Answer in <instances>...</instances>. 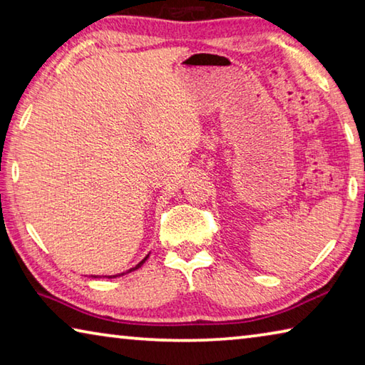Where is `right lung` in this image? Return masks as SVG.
<instances>
[{
    "label": "right lung",
    "instance_id": "add662e5",
    "mask_svg": "<svg viewBox=\"0 0 365 365\" xmlns=\"http://www.w3.org/2000/svg\"><path fill=\"white\" fill-rule=\"evenodd\" d=\"M146 259H148V256H146V257H145V259H143V261H141V262H138V264H137V265H135V267H132V269H130V270H127V272H132V270H137V269H138V267H141V265H143V262H145V261H146ZM123 274H125V272H123ZM123 274H119V275H123ZM119 275H109V277H108V279H114V277H119ZM95 279H96V277H95Z\"/></svg>",
    "mask_w": 365,
    "mask_h": 365
}]
</instances>
